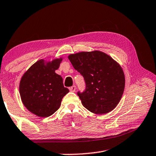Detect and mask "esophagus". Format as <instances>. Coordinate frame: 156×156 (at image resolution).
<instances>
[{"label": "esophagus", "mask_w": 156, "mask_h": 156, "mask_svg": "<svg viewBox=\"0 0 156 156\" xmlns=\"http://www.w3.org/2000/svg\"><path fill=\"white\" fill-rule=\"evenodd\" d=\"M69 90H70V91H72V92H75V91H76V86H75V85H73V86H72V87H69Z\"/></svg>", "instance_id": "obj_1"}]
</instances>
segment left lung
<instances>
[{
  "label": "left lung",
  "instance_id": "8db88e82",
  "mask_svg": "<svg viewBox=\"0 0 156 156\" xmlns=\"http://www.w3.org/2000/svg\"><path fill=\"white\" fill-rule=\"evenodd\" d=\"M68 58L85 82L84 91L77 93L83 106L98 115L114 109L125 88V76L119 65L100 51L72 54Z\"/></svg>",
  "mask_w": 156,
  "mask_h": 156
}]
</instances>
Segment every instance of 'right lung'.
<instances>
[{"label": "right lung", "mask_w": 156, "mask_h": 156, "mask_svg": "<svg viewBox=\"0 0 156 156\" xmlns=\"http://www.w3.org/2000/svg\"><path fill=\"white\" fill-rule=\"evenodd\" d=\"M62 59H55L44 63L37 61L24 73L20 83V93L22 103L33 114L48 117L61 106V100L69 89L63 86V78L55 70Z\"/></svg>", "instance_id": "add662e5"}]
</instances>
